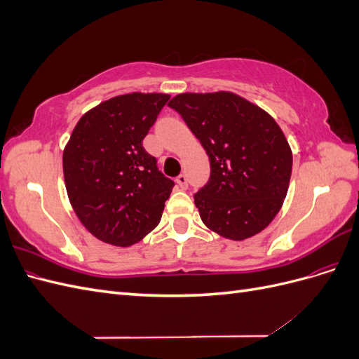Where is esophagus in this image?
<instances>
[{"label": "esophagus", "mask_w": 359, "mask_h": 359, "mask_svg": "<svg viewBox=\"0 0 359 359\" xmlns=\"http://www.w3.org/2000/svg\"><path fill=\"white\" fill-rule=\"evenodd\" d=\"M177 184L181 187V189H187L189 186V180H187V175H184V173H181V175L177 177Z\"/></svg>", "instance_id": "34e87169"}]
</instances>
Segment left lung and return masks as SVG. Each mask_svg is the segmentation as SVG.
Wrapping results in <instances>:
<instances>
[{"mask_svg": "<svg viewBox=\"0 0 359 359\" xmlns=\"http://www.w3.org/2000/svg\"><path fill=\"white\" fill-rule=\"evenodd\" d=\"M169 106L210 157V180L194 193L205 226L235 241L264 231L283 205L292 173V151L273 116L226 91L180 94Z\"/></svg>", "mask_w": 359, "mask_h": 359, "instance_id": "8db88e82", "label": "left lung"}]
</instances>
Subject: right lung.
<instances>
[{
    "mask_svg": "<svg viewBox=\"0 0 359 359\" xmlns=\"http://www.w3.org/2000/svg\"><path fill=\"white\" fill-rule=\"evenodd\" d=\"M169 100L132 93L86 112L62 154L64 181L81 223L100 241L128 247L160 223L175 186L142 140Z\"/></svg>",
    "mask_w": 359,
    "mask_h": 359,
    "instance_id": "1",
    "label": "right lung"
}]
</instances>
